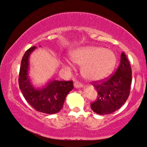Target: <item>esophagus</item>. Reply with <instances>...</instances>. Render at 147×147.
<instances>
[{"label":"esophagus","instance_id":"obj_1","mask_svg":"<svg viewBox=\"0 0 147 147\" xmlns=\"http://www.w3.org/2000/svg\"><path fill=\"white\" fill-rule=\"evenodd\" d=\"M74 86H75V88H82L83 87V84H82V83H80V82H77V81H76V82H75V83H74Z\"/></svg>","mask_w":147,"mask_h":147}]
</instances>
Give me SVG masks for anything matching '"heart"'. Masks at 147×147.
Here are the masks:
<instances>
[{
  "instance_id": "1",
  "label": "heart",
  "mask_w": 147,
  "mask_h": 147,
  "mask_svg": "<svg viewBox=\"0 0 147 147\" xmlns=\"http://www.w3.org/2000/svg\"><path fill=\"white\" fill-rule=\"evenodd\" d=\"M74 63L81 66L82 75L88 80L98 81L107 77L114 68L116 56L112 50L98 46H85L70 53ZM63 65L70 68L68 61Z\"/></svg>"
}]
</instances>
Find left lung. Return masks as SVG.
Returning a JSON list of instances; mask_svg holds the SVG:
<instances>
[{
  "mask_svg": "<svg viewBox=\"0 0 147 147\" xmlns=\"http://www.w3.org/2000/svg\"><path fill=\"white\" fill-rule=\"evenodd\" d=\"M132 71L127 57L121 55L120 64L113 75L104 81H97L92 84L98 93L97 100L91 103V109L99 115L115 112L124 105L131 90Z\"/></svg>",
  "mask_w": 147,
  "mask_h": 147,
  "instance_id": "8db88e82",
  "label": "left lung"
}]
</instances>
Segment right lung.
I'll return each instance as SVG.
<instances>
[{
    "label": "right lung",
    "instance_id": "add662e5",
    "mask_svg": "<svg viewBox=\"0 0 147 147\" xmlns=\"http://www.w3.org/2000/svg\"><path fill=\"white\" fill-rule=\"evenodd\" d=\"M36 46L28 49L21 60L18 76L20 90L26 101L38 112L55 114L63 108L64 101L70 91L73 89L72 81L52 80L42 88H36L28 77L29 58Z\"/></svg>",
    "mask_w": 147,
    "mask_h": 147
}]
</instances>
